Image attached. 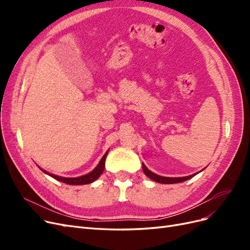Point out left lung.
Instances as JSON below:
<instances>
[{"label":"left lung","instance_id":"1","mask_svg":"<svg viewBox=\"0 0 250 250\" xmlns=\"http://www.w3.org/2000/svg\"><path fill=\"white\" fill-rule=\"evenodd\" d=\"M142 166H143L144 173H145L150 179L156 181V183L166 184V185L183 183V181H186L188 179H190V178L194 177L196 174H197V173H195V174H192V175H190V176H185V177H165V176H160V175H157V174L151 172L149 169H147V167L144 164H142Z\"/></svg>","mask_w":250,"mask_h":250}]
</instances>
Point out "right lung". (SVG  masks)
Returning a JSON list of instances; mask_svg holds the SVG:
<instances>
[{"instance_id":"right-lung-1","label":"right lung","mask_w":250,"mask_h":250,"mask_svg":"<svg viewBox=\"0 0 250 250\" xmlns=\"http://www.w3.org/2000/svg\"><path fill=\"white\" fill-rule=\"evenodd\" d=\"M107 153H108V151L103 155V157L101 158L100 163L98 164L97 167H96L92 172H89L88 174H85V175H82V176H79V177H71V178H69V177H62V176L54 175V174H52V173H49V172H47V171H44V170L42 169V168H40V169H41L43 173L48 174L49 176L53 177V178L58 180V181H62V183L67 184V185L80 186V185L92 184V183H94V181H95L97 178H99L101 174L103 173L104 167H105V158H106Z\"/></svg>"}]
</instances>
